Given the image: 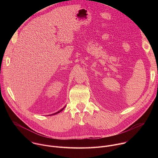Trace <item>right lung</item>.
Returning <instances> with one entry per match:
<instances>
[{
	"label": "right lung",
	"mask_w": 158,
	"mask_h": 158,
	"mask_svg": "<svg viewBox=\"0 0 158 158\" xmlns=\"http://www.w3.org/2000/svg\"><path fill=\"white\" fill-rule=\"evenodd\" d=\"M65 106H64V107L63 108H62V109H61L60 110H59V111H57V112H55V113H54V114H50V115H48V116H51V115H55V114H57L59 113V112H61V111H62V110H63V109H64V108L65 107Z\"/></svg>",
	"instance_id": "add662e5"
}]
</instances>
